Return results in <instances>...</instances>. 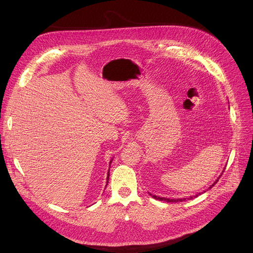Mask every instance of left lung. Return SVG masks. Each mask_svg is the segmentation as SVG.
Masks as SVG:
<instances>
[{"mask_svg": "<svg viewBox=\"0 0 253 253\" xmlns=\"http://www.w3.org/2000/svg\"><path fill=\"white\" fill-rule=\"evenodd\" d=\"M219 178V177H218ZM218 178L214 181V183L213 185L211 186V187H209V189H211L214 185H215V183L218 181ZM201 194V193H200ZM152 197H154L155 200H157V201H163V202H167V203H178V202H185V201H187V200H192L193 197H197L198 195H194V196H190V197H188V198H177V200H174V198H166V197H160V196H156V195H152V194H150Z\"/></svg>", "mask_w": 253, "mask_h": 253, "instance_id": "1", "label": "left lung"}]
</instances>
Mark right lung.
Wrapping results in <instances>:
<instances>
[{
    "label": "right lung",
    "mask_w": 253,
    "mask_h": 253,
    "mask_svg": "<svg viewBox=\"0 0 253 253\" xmlns=\"http://www.w3.org/2000/svg\"><path fill=\"white\" fill-rule=\"evenodd\" d=\"M111 163H112V162H111ZM110 165H111V164H110ZM109 177H110V174L108 173V182H109Z\"/></svg>",
    "instance_id": "1"
}]
</instances>
